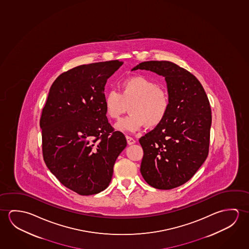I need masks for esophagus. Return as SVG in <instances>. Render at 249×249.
<instances>
[{
    "instance_id": "34e87169",
    "label": "esophagus",
    "mask_w": 249,
    "mask_h": 249,
    "mask_svg": "<svg viewBox=\"0 0 249 249\" xmlns=\"http://www.w3.org/2000/svg\"><path fill=\"white\" fill-rule=\"evenodd\" d=\"M126 141L127 143H128V144H130H130H133V143L136 142L134 138H130L129 136H126Z\"/></svg>"
}]
</instances>
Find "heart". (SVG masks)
Here are the masks:
<instances>
[{"instance_id":"heart-1","label":"heart","mask_w":249,"mask_h":249,"mask_svg":"<svg viewBox=\"0 0 249 249\" xmlns=\"http://www.w3.org/2000/svg\"><path fill=\"white\" fill-rule=\"evenodd\" d=\"M130 105V115L117 123L119 130L137 131L146 125L157 127L164 120L170 109L168 92L153 80L142 75L131 76L119 83V91H107L104 108L111 119H119Z\"/></svg>"}]
</instances>
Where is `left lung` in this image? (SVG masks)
<instances>
[{"mask_svg": "<svg viewBox=\"0 0 249 249\" xmlns=\"http://www.w3.org/2000/svg\"><path fill=\"white\" fill-rule=\"evenodd\" d=\"M138 69L164 76L170 97L164 120L139 138L143 150L140 171L151 187L171 190L188 182L209 155L210 104L199 80L177 64L151 60L132 70Z\"/></svg>", "mask_w": 249, "mask_h": 249, "instance_id": "1", "label": "left lung"}]
</instances>
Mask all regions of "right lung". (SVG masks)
Wrapping results in <instances>:
<instances>
[{
    "label": "right lung",
    "mask_w": 249,
    "mask_h": 249,
    "mask_svg": "<svg viewBox=\"0 0 249 249\" xmlns=\"http://www.w3.org/2000/svg\"><path fill=\"white\" fill-rule=\"evenodd\" d=\"M123 61L82 65L52 85L40 119L42 155L65 187L81 196L106 190L126 139L108 122L105 86Z\"/></svg>",
    "instance_id": "add662e5"
}]
</instances>
